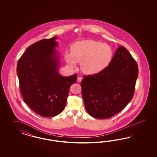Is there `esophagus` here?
Segmentation results:
<instances>
[{"label": "esophagus", "instance_id": "obj_1", "mask_svg": "<svg viewBox=\"0 0 157 157\" xmlns=\"http://www.w3.org/2000/svg\"><path fill=\"white\" fill-rule=\"evenodd\" d=\"M82 80V78L81 77V76H79V77H78V78H77V81H78V82H81Z\"/></svg>", "mask_w": 157, "mask_h": 157}]
</instances>
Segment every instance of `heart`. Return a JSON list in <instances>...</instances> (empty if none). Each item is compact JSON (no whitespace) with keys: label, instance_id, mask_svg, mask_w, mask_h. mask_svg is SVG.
<instances>
[{"label":"heart","instance_id":"heart-1","mask_svg":"<svg viewBox=\"0 0 157 157\" xmlns=\"http://www.w3.org/2000/svg\"><path fill=\"white\" fill-rule=\"evenodd\" d=\"M113 48L106 43L83 40L73 44L71 52H67L64 60L72 68L81 63L82 71L88 75H96L105 71L112 62Z\"/></svg>","mask_w":157,"mask_h":157}]
</instances>
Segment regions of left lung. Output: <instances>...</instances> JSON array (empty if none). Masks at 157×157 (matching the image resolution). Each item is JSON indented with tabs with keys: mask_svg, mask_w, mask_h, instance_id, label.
Wrapping results in <instances>:
<instances>
[{
	"mask_svg": "<svg viewBox=\"0 0 157 157\" xmlns=\"http://www.w3.org/2000/svg\"><path fill=\"white\" fill-rule=\"evenodd\" d=\"M138 75L136 62L125 48L119 46L105 71L84 76L81 82L87 113L100 119L118 113L132 99Z\"/></svg>",
	"mask_w": 157,
	"mask_h": 157,
	"instance_id": "1",
	"label": "left lung"
}]
</instances>
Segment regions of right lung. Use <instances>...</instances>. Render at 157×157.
Instances as JSON below:
<instances>
[{"instance_id":"add662e5","label":"right lung","mask_w":157,"mask_h":157,"mask_svg":"<svg viewBox=\"0 0 157 157\" xmlns=\"http://www.w3.org/2000/svg\"><path fill=\"white\" fill-rule=\"evenodd\" d=\"M57 37L44 39L29 47L19 59L17 72L24 101L43 117H53L65 108L69 89L76 74L62 76L60 57L55 49Z\"/></svg>"}]
</instances>
